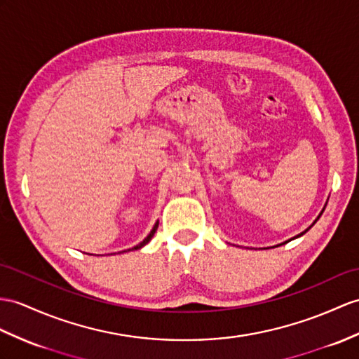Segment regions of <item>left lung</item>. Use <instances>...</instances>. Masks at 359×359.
I'll return each instance as SVG.
<instances>
[{
  "instance_id": "1",
  "label": "left lung",
  "mask_w": 359,
  "mask_h": 359,
  "mask_svg": "<svg viewBox=\"0 0 359 359\" xmlns=\"http://www.w3.org/2000/svg\"><path fill=\"white\" fill-rule=\"evenodd\" d=\"M317 221H318V217H317ZM313 224H316V222H313ZM303 234V233H302ZM302 234H299V236H302Z\"/></svg>"
}]
</instances>
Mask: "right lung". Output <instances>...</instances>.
<instances>
[{"instance_id":"obj_1","label":"right lung","mask_w":359,"mask_h":359,"mask_svg":"<svg viewBox=\"0 0 359 359\" xmlns=\"http://www.w3.org/2000/svg\"><path fill=\"white\" fill-rule=\"evenodd\" d=\"M156 229H158V222H156V224L154 225V229H152V231L149 233V236H147V238H146V239H144L143 242H140V243H138V245H137V247H134L133 250H138V248H142V247H144V245H146V243H147V242H149V241H151V239L154 238V234H155Z\"/></svg>"}]
</instances>
